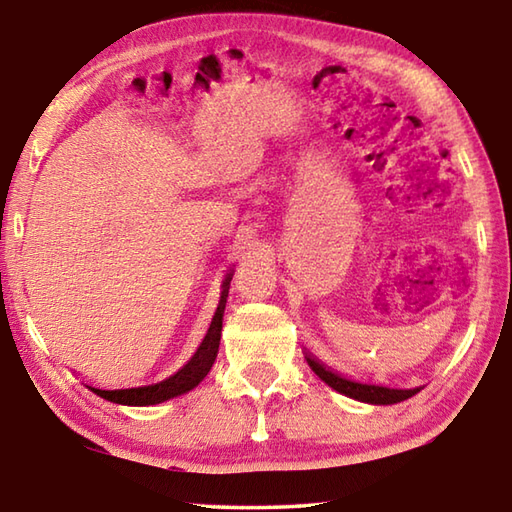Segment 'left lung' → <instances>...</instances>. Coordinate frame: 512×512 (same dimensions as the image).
Wrapping results in <instances>:
<instances>
[{"label":"left lung","instance_id":"8db88e82","mask_svg":"<svg viewBox=\"0 0 512 512\" xmlns=\"http://www.w3.org/2000/svg\"><path fill=\"white\" fill-rule=\"evenodd\" d=\"M305 359L309 363V368L314 370L327 386H332L334 391H339L341 395L352 397V400H359V402L397 404V402L409 400V397L422 391V386H418V388H388V386H375V384H361V381L348 379V377L339 375V372H334L332 368L323 366V363L311 357V354H307Z\"/></svg>","mask_w":512,"mask_h":512}]
</instances>
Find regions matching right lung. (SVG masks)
<instances>
[{"label":"right lung","mask_w":512,"mask_h":512,"mask_svg":"<svg viewBox=\"0 0 512 512\" xmlns=\"http://www.w3.org/2000/svg\"><path fill=\"white\" fill-rule=\"evenodd\" d=\"M232 271L225 275L223 280V291L219 307H216V314L212 318V325L207 329L203 343L198 345V350L192 359H189L183 368H180L176 375L158 381V384L149 386H137V388H115V391H103V388L88 386L92 393H97L103 400L112 404H124V406H151L167 402L171 397H178L187 391H192L201 381L205 379L207 372H210L212 363L216 359V352H219V341H221V327H223V309H225V298H228Z\"/></svg>","instance_id":"obj_1"}]
</instances>
